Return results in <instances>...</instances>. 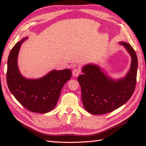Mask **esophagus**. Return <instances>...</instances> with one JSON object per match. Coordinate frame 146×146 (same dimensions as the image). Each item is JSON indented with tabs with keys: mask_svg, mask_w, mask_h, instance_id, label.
<instances>
[{
	"mask_svg": "<svg viewBox=\"0 0 146 146\" xmlns=\"http://www.w3.org/2000/svg\"><path fill=\"white\" fill-rule=\"evenodd\" d=\"M80 73H81V70L79 69V68H75V69L73 70V75L74 76H78L80 74Z\"/></svg>",
	"mask_w": 146,
	"mask_h": 146,
	"instance_id": "1",
	"label": "esophagus"
}]
</instances>
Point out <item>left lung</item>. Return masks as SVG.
<instances>
[{
  "instance_id": "1",
  "label": "left lung",
  "mask_w": 146,
  "mask_h": 146,
  "mask_svg": "<svg viewBox=\"0 0 146 146\" xmlns=\"http://www.w3.org/2000/svg\"><path fill=\"white\" fill-rule=\"evenodd\" d=\"M132 57L131 69L124 78L114 81L107 78L96 65L88 64L84 74L78 78L82 89V99L85 109L94 115L111 112L132 97L136 85L138 61L134 49L129 43L120 42Z\"/></svg>"
}]
</instances>
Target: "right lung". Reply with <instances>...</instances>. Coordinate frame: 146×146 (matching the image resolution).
Here are the masks:
<instances>
[{
    "label": "right lung",
    "instance_id": "1",
    "mask_svg": "<svg viewBox=\"0 0 146 146\" xmlns=\"http://www.w3.org/2000/svg\"><path fill=\"white\" fill-rule=\"evenodd\" d=\"M25 39L17 42L9 54L7 70L8 87L16 100L26 109L32 112L47 113L56 105L62 88L71 78V71L53 70L38 80L24 78L19 71L17 58L21 45Z\"/></svg>",
    "mask_w": 146,
    "mask_h": 146
}]
</instances>
